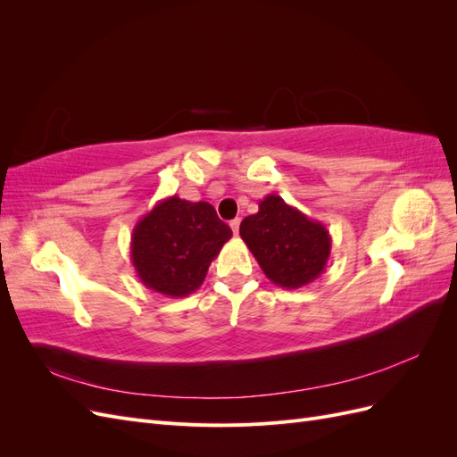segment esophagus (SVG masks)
<instances>
[{"instance_id": "34e87169", "label": "esophagus", "mask_w": 457, "mask_h": 457, "mask_svg": "<svg viewBox=\"0 0 457 457\" xmlns=\"http://www.w3.org/2000/svg\"><path fill=\"white\" fill-rule=\"evenodd\" d=\"M230 228L234 232V237H238V230H240V219H232L230 220Z\"/></svg>"}]
</instances>
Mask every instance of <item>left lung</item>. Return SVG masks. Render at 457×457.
Segmentation results:
<instances>
[{"mask_svg":"<svg viewBox=\"0 0 457 457\" xmlns=\"http://www.w3.org/2000/svg\"><path fill=\"white\" fill-rule=\"evenodd\" d=\"M240 237L267 278L287 289L316 280L331 252V237L320 220L307 217L278 195L259 202V212L242 220Z\"/></svg>","mask_w":457,"mask_h":457,"instance_id":"obj_1","label":"left lung"}]
</instances>
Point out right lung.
<instances>
[{
  "instance_id": "1",
  "label": "right lung",
  "mask_w": 457,
  "mask_h": 457,
  "mask_svg": "<svg viewBox=\"0 0 457 457\" xmlns=\"http://www.w3.org/2000/svg\"><path fill=\"white\" fill-rule=\"evenodd\" d=\"M230 237V227L217 217L212 204L170 196L135 225L131 262L146 287L168 297H185L202 286Z\"/></svg>"
}]
</instances>
